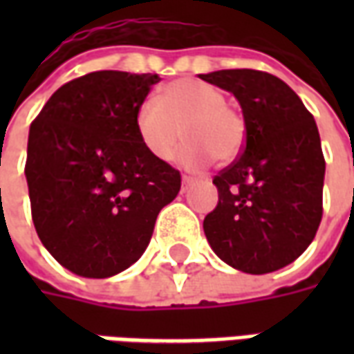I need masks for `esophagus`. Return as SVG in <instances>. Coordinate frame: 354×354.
<instances>
[{
  "mask_svg": "<svg viewBox=\"0 0 354 354\" xmlns=\"http://www.w3.org/2000/svg\"><path fill=\"white\" fill-rule=\"evenodd\" d=\"M193 184V178L192 176H184L182 178V189H187V185Z\"/></svg>",
  "mask_w": 354,
  "mask_h": 354,
  "instance_id": "esophagus-1",
  "label": "esophagus"
}]
</instances>
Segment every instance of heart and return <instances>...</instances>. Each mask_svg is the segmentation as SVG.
Segmentation results:
<instances>
[{"instance_id":"heart-1","label":"heart","mask_w":354,"mask_h":354,"mask_svg":"<svg viewBox=\"0 0 354 354\" xmlns=\"http://www.w3.org/2000/svg\"><path fill=\"white\" fill-rule=\"evenodd\" d=\"M134 124L142 146L159 161L172 159L184 127L187 142L178 153V162L192 170L207 167L214 157L222 162L233 161L246 142L245 119L225 104V93L195 77L170 81L157 100L142 102Z\"/></svg>"}]
</instances>
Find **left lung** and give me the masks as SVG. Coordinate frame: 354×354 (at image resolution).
I'll return each instance as SVG.
<instances>
[{
    "mask_svg": "<svg viewBox=\"0 0 354 354\" xmlns=\"http://www.w3.org/2000/svg\"><path fill=\"white\" fill-rule=\"evenodd\" d=\"M201 80L230 91L246 124L243 151L214 176L218 205L203 230L216 256L263 274L305 252L322 220L324 155L315 119L292 88L260 70H220Z\"/></svg>",
    "mask_w": 354,
    "mask_h": 354,
    "instance_id": "obj_1",
    "label": "left lung"
}]
</instances>
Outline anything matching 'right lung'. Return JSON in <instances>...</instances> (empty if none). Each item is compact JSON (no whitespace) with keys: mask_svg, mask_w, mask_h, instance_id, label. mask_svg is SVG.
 <instances>
[{"mask_svg":"<svg viewBox=\"0 0 354 354\" xmlns=\"http://www.w3.org/2000/svg\"><path fill=\"white\" fill-rule=\"evenodd\" d=\"M159 81L157 73H87L58 88L30 124L24 174L35 231L80 277L131 267L180 192V172L147 153L134 124Z\"/></svg>","mask_w":354,"mask_h":354,"instance_id":"right-lung-1","label":"right lung"}]
</instances>
